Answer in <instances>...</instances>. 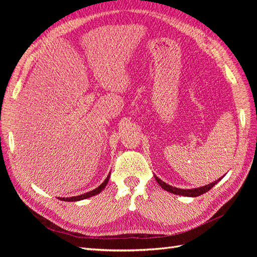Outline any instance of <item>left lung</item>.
Returning <instances> with one entry per match:
<instances>
[{
  "label": "left lung",
  "instance_id": "1",
  "mask_svg": "<svg viewBox=\"0 0 257 257\" xmlns=\"http://www.w3.org/2000/svg\"><path fill=\"white\" fill-rule=\"evenodd\" d=\"M155 180H157V182L161 185V188L164 189L165 191H168L170 193L173 194H176V195H182V196H189V197H196V196H199L201 195V194H204L206 192H208L209 190H211L213 186L215 185V183L219 182L222 178H220L219 180H216L212 183H210L208 185H205V186H200V188H197V189H191V190H183V189H178V188H175V186H172V185H168L167 183H165L164 181H162L161 179H159L157 176H154Z\"/></svg>",
  "mask_w": 257,
  "mask_h": 257
}]
</instances>
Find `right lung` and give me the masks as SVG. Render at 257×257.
Instances as JSON below:
<instances>
[{
	"label": "right lung",
	"instance_id": "1",
	"mask_svg": "<svg viewBox=\"0 0 257 257\" xmlns=\"http://www.w3.org/2000/svg\"><path fill=\"white\" fill-rule=\"evenodd\" d=\"M109 177L110 176L108 175L107 178L104 180V182L100 184L99 186H97V188L94 189L93 191H90L88 193H84V194H82V195H79V196H74V197H68V198H60V199L61 200H65V201H77V200H81V199H85V198L91 197V196H94V195H96V194L100 193L105 189V186L107 185L108 181H109Z\"/></svg>",
	"mask_w": 257,
	"mask_h": 257
}]
</instances>
